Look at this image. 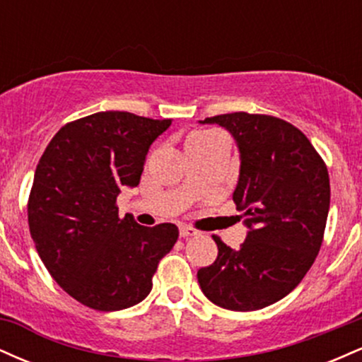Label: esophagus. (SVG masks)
I'll use <instances>...</instances> for the list:
<instances>
[{
	"instance_id": "esophagus-1",
	"label": "esophagus",
	"mask_w": 362,
	"mask_h": 362,
	"mask_svg": "<svg viewBox=\"0 0 362 362\" xmlns=\"http://www.w3.org/2000/svg\"><path fill=\"white\" fill-rule=\"evenodd\" d=\"M195 235H197V231H195L194 228L180 226V236H182V238H189V236H195Z\"/></svg>"
}]
</instances>
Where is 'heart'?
<instances>
[{"mask_svg":"<svg viewBox=\"0 0 362 362\" xmlns=\"http://www.w3.org/2000/svg\"><path fill=\"white\" fill-rule=\"evenodd\" d=\"M216 136H221V134L216 131H197L194 132V134H190L189 139H211V138H216Z\"/></svg>","mask_w":362,"mask_h":362,"instance_id":"1","label":"heart"}]
</instances>
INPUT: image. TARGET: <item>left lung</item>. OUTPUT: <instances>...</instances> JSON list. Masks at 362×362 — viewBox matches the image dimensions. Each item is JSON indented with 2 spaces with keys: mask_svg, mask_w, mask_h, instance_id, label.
Here are the masks:
<instances>
[{
  "mask_svg": "<svg viewBox=\"0 0 362 362\" xmlns=\"http://www.w3.org/2000/svg\"><path fill=\"white\" fill-rule=\"evenodd\" d=\"M199 122L233 136L240 151L233 201L248 228L238 250L213 236L218 259L199 269V286L221 308H265L288 296L317 259L330 207L327 167L300 129L282 119L235 112Z\"/></svg>",
  "mask_w": 362,
  "mask_h": 362,
  "instance_id": "8db88e82",
  "label": "left lung"
}]
</instances>
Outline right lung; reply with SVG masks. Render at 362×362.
<instances>
[{
    "mask_svg": "<svg viewBox=\"0 0 362 362\" xmlns=\"http://www.w3.org/2000/svg\"><path fill=\"white\" fill-rule=\"evenodd\" d=\"M170 124L97 112L61 127L40 156L28 197L32 240L54 281L88 308L143 301L177 242L175 224L141 226L115 206L122 187H138L149 146Z\"/></svg>",
    "mask_w": 362,
    "mask_h": 362,
    "instance_id": "1",
    "label": "right lung"
}]
</instances>
